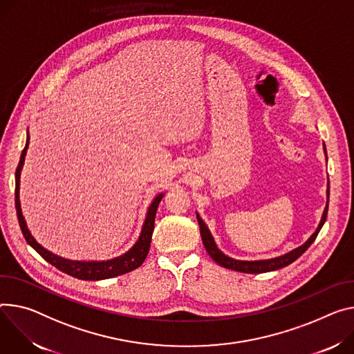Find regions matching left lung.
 <instances>
[{
	"mask_svg": "<svg viewBox=\"0 0 354 354\" xmlns=\"http://www.w3.org/2000/svg\"><path fill=\"white\" fill-rule=\"evenodd\" d=\"M324 151H325V158L328 162V153H326V148L324 144ZM328 206H329V180H328V189H326V206L325 210L322 213V217H320V221L317 224L316 230L312 233V236L299 247L288 251L282 255L274 257V259H267V260H252V261H247V260H236L232 259V257L224 254L216 244L209 227L206 226V223L202 220V217L199 216V213L196 212V218L199 223L201 227V236H202V241L205 244V248L207 251V254L212 257L213 261H216L218 266L229 268L233 271H239V272H245V274H261V272H270V271H275L279 268H283L289 264H292L295 260H298L299 257L310 247V244L315 241L317 233L320 232V229L324 227V224L326 221L328 217Z\"/></svg>",
	"mask_w": 354,
	"mask_h": 354,
	"instance_id": "8db88e82",
	"label": "left lung"
}]
</instances>
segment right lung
Segmentation results:
<instances>
[{
    "label": "right lung",
    "mask_w": 354,
    "mask_h": 354,
    "mask_svg": "<svg viewBox=\"0 0 354 354\" xmlns=\"http://www.w3.org/2000/svg\"><path fill=\"white\" fill-rule=\"evenodd\" d=\"M29 147V133H26V144L25 148L21 153V159L19 164L15 172V207H17V216H18V221H19V227L22 230V234L26 240V243L34 248L44 260H46L49 264H52L53 267H56L57 270H60L62 272H65L71 277H75L77 279H83V281H100V279H107V278H114L127 272H131L133 270L138 268L147 259L148 251H149V245H151V239H152V232H153V223H155V214H156V209L159 202L162 201V198L165 196V194H158L151 205L148 206L147 214H145V220L142 224V229L140 233L138 240L136 241V244L125 251L124 254L115 257V259L107 260V261H76V260H68L63 259V257L53 254L52 251L46 250L45 247H42L35 237L30 234L25 217L22 214V209H21V201H19V182H21V172L25 164V156H26V151Z\"/></svg>",
    "instance_id": "add662e5"
}]
</instances>
